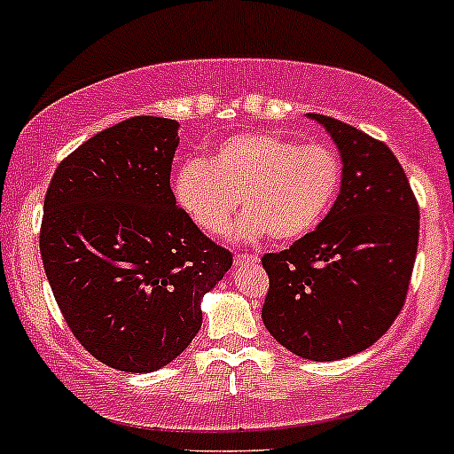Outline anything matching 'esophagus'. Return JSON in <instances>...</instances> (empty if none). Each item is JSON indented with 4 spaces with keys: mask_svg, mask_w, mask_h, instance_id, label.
Returning <instances> with one entry per match:
<instances>
[{
    "mask_svg": "<svg viewBox=\"0 0 454 454\" xmlns=\"http://www.w3.org/2000/svg\"><path fill=\"white\" fill-rule=\"evenodd\" d=\"M260 262V257L255 255V253H238V255H233V264L242 266V264H257Z\"/></svg>",
    "mask_w": 454,
    "mask_h": 454,
    "instance_id": "34e87169",
    "label": "esophagus"
}]
</instances>
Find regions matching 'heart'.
I'll return each mask as SVG.
<instances>
[{
	"label": "heart",
	"mask_w": 454,
	"mask_h": 454,
	"mask_svg": "<svg viewBox=\"0 0 454 454\" xmlns=\"http://www.w3.org/2000/svg\"><path fill=\"white\" fill-rule=\"evenodd\" d=\"M342 184V162L326 145H296L275 134H238L207 162L190 160L175 175V197L209 236L227 231L233 214L242 238L299 240L314 231Z\"/></svg>",
	"instance_id": "1"
}]
</instances>
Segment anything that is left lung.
<instances>
[{
  "label": "left lung",
  "mask_w": 454,
  "mask_h": 454,
  "mask_svg": "<svg viewBox=\"0 0 454 454\" xmlns=\"http://www.w3.org/2000/svg\"><path fill=\"white\" fill-rule=\"evenodd\" d=\"M342 155V188L325 221L266 253L262 320L290 353L333 362L372 346L401 314L420 233V207L396 155L381 140L309 114Z\"/></svg>",
  "instance_id": "8db88e82"
}]
</instances>
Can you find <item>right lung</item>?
I'll list each match as a JSON object with an SVG mask.
<instances>
[{
  "mask_svg": "<svg viewBox=\"0 0 454 454\" xmlns=\"http://www.w3.org/2000/svg\"><path fill=\"white\" fill-rule=\"evenodd\" d=\"M177 121L131 116L58 164L45 194L41 255L80 344L110 368L153 372L201 329V299L231 253L175 201Z\"/></svg>",
  "mask_w": 454,
  "mask_h": 454,
  "instance_id": "add662e5",
  "label": "right lung"
}]
</instances>
